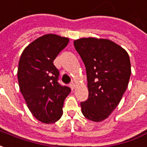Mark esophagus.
<instances>
[{
  "instance_id": "esophagus-1",
  "label": "esophagus",
  "mask_w": 147,
  "mask_h": 147,
  "mask_svg": "<svg viewBox=\"0 0 147 147\" xmlns=\"http://www.w3.org/2000/svg\"><path fill=\"white\" fill-rule=\"evenodd\" d=\"M69 87L71 88V89L73 91L74 89H75V87H76V85H75V83L74 82H71L69 84Z\"/></svg>"
}]
</instances>
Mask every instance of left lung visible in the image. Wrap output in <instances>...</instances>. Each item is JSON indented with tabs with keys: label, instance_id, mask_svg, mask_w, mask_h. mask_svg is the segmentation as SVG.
Instances as JSON below:
<instances>
[{
	"label": "left lung",
	"instance_id": "8db88e82",
	"mask_svg": "<svg viewBox=\"0 0 147 147\" xmlns=\"http://www.w3.org/2000/svg\"><path fill=\"white\" fill-rule=\"evenodd\" d=\"M87 75L88 98L81 102L83 115L100 122L111 114L127 88L131 68L128 53L109 40L81 38L74 41Z\"/></svg>",
	"mask_w": 147,
	"mask_h": 147
}]
</instances>
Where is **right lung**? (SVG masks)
Returning <instances> with one entry per match:
<instances>
[{"label": "right lung", "instance_id": "add662e5", "mask_svg": "<svg viewBox=\"0 0 147 147\" xmlns=\"http://www.w3.org/2000/svg\"><path fill=\"white\" fill-rule=\"evenodd\" d=\"M69 41L68 38L47 34L28 45L20 59V90L32 114L42 123L59 120L65 99L71 92L70 88L58 82L59 71L53 65Z\"/></svg>", "mask_w": 147, "mask_h": 147}]
</instances>
